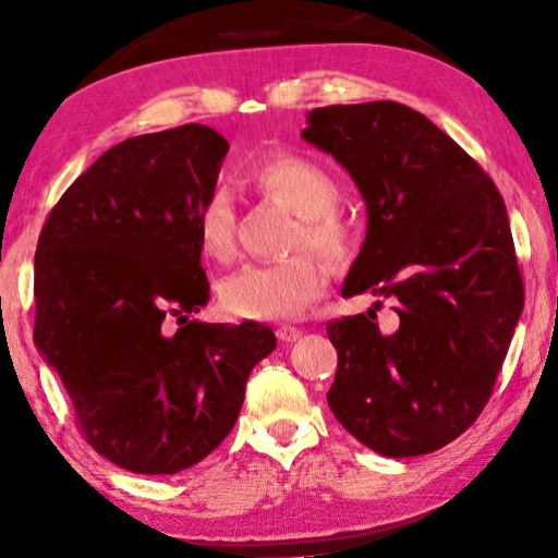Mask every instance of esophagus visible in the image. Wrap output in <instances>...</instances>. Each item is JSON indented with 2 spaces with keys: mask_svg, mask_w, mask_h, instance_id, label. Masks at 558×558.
Here are the masks:
<instances>
[{
  "mask_svg": "<svg viewBox=\"0 0 558 558\" xmlns=\"http://www.w3.org/2000/svg\"><path fill=\"white\" fill-rule=\"evenodd\" d=\"M276 335H278L280 342H295V339H300L302 329L292 327V325H280V327L276 329Z\"/></svg>",
  "mask_w": 558,
  "mask_h": 558,
  "instance_id": "1",
  "label": "esophagus"
}]
</instances>
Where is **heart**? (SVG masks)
Returning <instances> with one entry per match:
<instances>
[{
    "instance_id": "1",
    "label": "heart",
    "mask_w": 558,
    "mask_h": 558,
    "mask_svg": "<svg viewBox=\"0 0 558 558\" xmlns=\"http://www.w3.org/2000/svg\"><path fill=\"white\" fill-rule=\"evenodd\" d=\"M243 179L260 196L298 214L290 248H313L329 260L347 256L352 231L337 211L339 186L323 165L288 149H270L245 165ZM194 233L204 256L214 260L233 256L235 206L226 189H214L204 196L194 214ZM327 282L325 263L302 251L282 260L241 266L219 282V298L233 317L290 319L323 298Z\"/></svg>"
}]
</instances>
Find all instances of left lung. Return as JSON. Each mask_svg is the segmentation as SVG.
I'll return each instance as SVG.
<instances>
[{"instance_id": "left-lung-1", "label": "left lung", "mask_w": 558, "mask_h": 558, "mask_svg": "<svg viewBox=\"0 0 558 558\" xmlns=\"http://www.w3.org/2000/svg\"><path fill=\"white\" fill-rule=\"evenodd\" d=\"M302 137L332 155L366 204V239L342 295L391 302L327 323V403L381 456H426L465 433L493 396L524 307L502 194L456 140L393 100L315 108Z\"/></svg>"}]
</instances>
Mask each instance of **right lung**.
Returning <instances> with one entry per match:
<instances>
[{
  "label": "right lung",
  "mask_w": 558,
  "mask_h": 558,
  "mask_svg": "<svg viewBox=\"0 0 558 558\" xmlns=\"http://www.w3.org/2000/svg\"><path fill=\"white\" fill-rule=\"evenodd\" d=\"M226 153L199 122L130 137L65 189L36 245L34 342L83 438L140 475H174L219 448L251 369L276 349L260 323L189 319L209 302L194 214Z\"/></svg>",
  "instance_id": "1"
}]
</instances>
